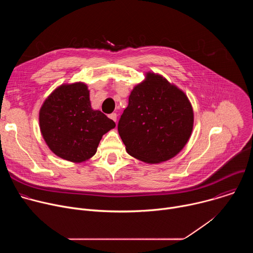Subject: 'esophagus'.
<instances>
[{
  "label": "esophagus",
  "mask_w": 253,
  "mask_h": 253,
  "mask_svg": "<svg viewBox=\"0 0 253 253\" xmlns=\"http://www.w3.org/2000/svg\"><path fill=\"white\" fill-rule=\"evenodd\" d=\"M109 118L116 122V120H117V114H116V113H112V114H110V115H109Z\"/></svg>",
  "instance_id": "obj_1"
}]
</instances>
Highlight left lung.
<instances>
[{
  "label": "left lung",
  "mask_w": 253,
  "mask_h": 253,
  "mask_svg": "<svg viewBox=\"0 0 253 253\" xmlns=\"http://www.w3.org/2000/svg\"><path fill=\"white\" fill-rule=\"evenodd\" d=\"M192 128L193 111L186 95L153 73L133 89L118 122L127 152L147 163L174 157L185 146Z\"/></svg>",
  "instance_id": "obj_1"
}]
</instances>
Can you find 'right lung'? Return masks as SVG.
Returning <instances> with one entry per match:
<instances>
[{
	"label": "right lung",
	"instance_id": "obj_1",
	"mask_svg": "<svg viewBox=\"0 0 253 253\" xmlns=\"http://www.w3.org/2000/svg\"><path fill=\"white\" fill-rule=\"evenodd\" d=\"M115 126L113 120L92 109L83 83L62 85L40 110V128L47 145L57 156L72 162L92 157L102 136Z\"/></svg>",
	"mask_w": 253,
	"mask_h": 253
}]
</instances>
